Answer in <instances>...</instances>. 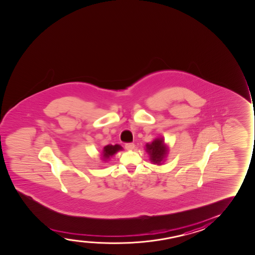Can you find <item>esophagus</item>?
Masks as SVG:
<instances>
[{
  "mask_svg": "<svg viewBox=\"0 0 255 255\" xmlns=\"http://www.w3.org/2000/svg\"><path fill=\"white\" fill-rule=\"evenodd\" d=\"M125 147L127 150H133L135 148V144L134 143H126Z\"/></svg>",
  "mask_w": 255,
  "mask_h": 255,
  "instance_id": "34e87169",
  "label": "esophagus"
}]
</instances>
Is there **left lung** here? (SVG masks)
Listing matches in <instances>:
<instances>
[{
	"mask_svg": "<svg viewBox=\"0 0 255 255\" xmlns=\"http://www.w3.org/2000/svg\"><path fill=\"white\" fill-rule=\"evenodd\" d=\"M145 150L149 155V160L153 164L162 165L167 157L169 148L164 141L163 137H157L152 142L145 145Z\"/></svg>",
	"mask_w": 255,
	"mask_h": 255,
	"instance_id": "left-lung-1",
	"label": "left lung"
}]
</instances>
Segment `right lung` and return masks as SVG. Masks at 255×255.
I'll return each mask as SVG.
<instances>
[{
  "label": "right lung",
  "mask_w": 255,
  "mask_h": 255,
  "mask_svg": "<svg viewBox=\"0 0 255 255\" xmlns=\"http://www.w3.org/2000/svg\"><path fill=\"white\" fill-rule=\"evenodd\" d=\"M123 150V148L119 144L112 145L109 144L105 146L101 154V159L103 161H107L109 160L113 155L116 154L119 151Z\"/></svg>",
  "instance_id": "right-lung-1"
}]
</instances>
